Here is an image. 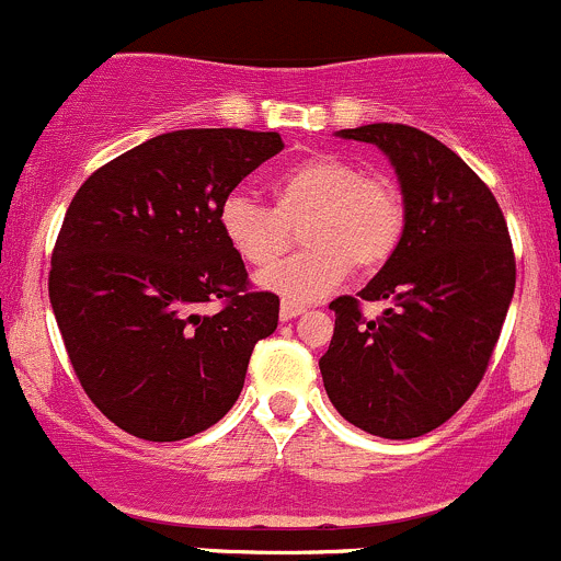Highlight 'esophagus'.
Wrapping results in <instances>:
<instances>
[{
    "label": "esophagus",
    "mask_w": 561,
    "mask_h": 561,
    "mask_svg": "<svg viewBox=\"0 0 561 561\" xmlns=\"http://www.w3.org/2000/svg\"><path fill=\"white\" fill-rule=\"evenodd\" d=\"M305 313V305H297V302H288V299H283L280 302V321H291L297 319V316Z\"/></svg>",
    "instance_id": "obj_1"
}]
</instances>
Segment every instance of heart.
I'll return each mask as SVG.
<instances>
[{"mask_svg":"<svg viewBox=\"0 0 561 561\" xmlns=\"http://www.w3.org/2000/svg\"><path fill=\"white\" fill-rule=\"evenodd\" d=\"M273 207L248 193H231L218 226L231 251L251 267H267L304 226L306 251L259 275V288L288 302H313L337 288L348 270L374 273L401 245L407 207L387 176L363 174L337 154H310L283 169L273 182Z\"/></svg>","mask_w":561,"mask_h":561,"instance_id":"obj_1","label":"heart"}]
</instances>
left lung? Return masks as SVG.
I'll list each match as a JSON object with an SVG mask.
<instances>
[{
    "label": "left lung",
    "instance_id": "1",
    "mask_svg": "<svg viewBox=\"0 0 561 561\" xmlns=\"http://www.w3.org/2000/svg\"><path fill=\"white\" fill-rule=\"evenodd\" d=\"M401 182L407 229L357 297H337L319 359L332 407L381 439H414L453 417L480 385L515 291L507 224L485 182L442 141L409 125L352 127ZM391 308L365 320L359 301Z\"/></svg>",
    "mask_w": 561,
    "mask_h": 561
}]
</instances>
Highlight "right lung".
Segmentation results:
<instances>
[{
  "instance_id": "right-lung-1",
  "label": "right lung",
  "mask_w": 561,
  "mask_h": 561,
  "mask_svg": "<svg viewBox=\"0 0 561 561\" xmlns=\"http://www.w3.org/2000/svg\"><path fill=\"white\" fill-rule=\"evenodd\" d=\"M280 149L278 133L240 127L163 133L100 165L70 202L48 297L81 387L127 434L187 439L240 398L280 299L253 291L218 209ZM215 298L221 310L204 314Z\"/></svg>"
}]
</instances>
